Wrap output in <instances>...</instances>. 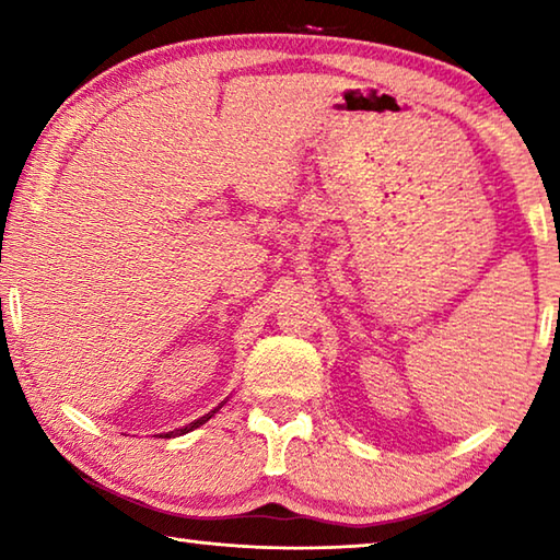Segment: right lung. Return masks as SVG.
<instances>
[{
	"label": "right lung",
	"instance_id": "right-lung-1",
	"mask_svg": "<svg viewBox=\"0 0 560 560\" xmlns=\"http://www.w3.org/2000/svg\"><path fill=\"white\" fill-rule=\"evenodd\" d=\"M214 412V410H212ZM212 412L210 415H205V417H200V420H195V422H189V424H185V428H179V430H175V432H167V438H175V434H185V432H192L195 428H200V424H205L207 420H210L212 417Z\"/></svg>",
	"mask_w": 560,
	"mask_h": 560
}]
</instances>
